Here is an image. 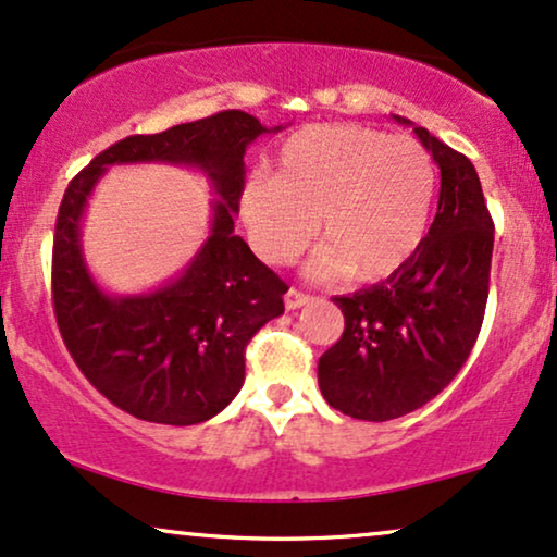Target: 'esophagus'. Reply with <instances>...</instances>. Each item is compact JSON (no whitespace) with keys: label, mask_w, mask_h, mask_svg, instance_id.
Instances as JSON below:
<instances>
[{"label":"esophagus","mask_w":557,"mask_h":557,"mask_svg":"<svg viewBox=\"0 0 557 557\" xmlns=\"http://www.w3.org/2000/svg\"><path fill=\"white\" fill-rule=\"evenodd\" d=\"M308 300H311V295L295 290V287H290V290L285 293V308H287V311H295V308H302Z\"/></svg>","instance_id":"34e87169"}]
</instances>
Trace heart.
<instances>
[{
  "instance_id": "b5f03b06",
  "label": "heart",
  "mask_w": 557,
  "mask_h": 557,
  "mask_svg": "<svg viewBox=\"0 0 557 557\" xmlns=\"http://www.w3.org/2000/svg\"><path fill=\"white\" fill-rule=\"evenodd\" d=\"M436 200V164L419 140L364 128L311 125L242 189V218L264 262L285 264L315 234L313 272L375 283L424 244Z\"/></svg>"
}]
</instances>
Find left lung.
Returning a JSON list of instances; mask_svg holds the SVG:
<instances>
[{
  "instance_id": "left-lung-1",
  "label": "left lung",
  "mask_w": 557,
  "mask_h": 557,
  "mask_svg": "<svg viewBox=\"0 0 557 557\" xmlns=\"http://www.w3.org/2000/svg\"><path fill=\"white\" fill-rule=\"evenodd\" d=\"M413 133L442 174L434 223L388 280L334 298L344 334L319 360L321 396L362 421L406 417L445 391L470 357L488 300L494 221L475 166L426 128Z\"/></svg>"
}]
</instances>
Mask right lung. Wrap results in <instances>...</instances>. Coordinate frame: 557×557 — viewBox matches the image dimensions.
<instances>
[{"mask_svg": "<svg viewBox=\"0 0 557 557\" xmlns=\"http://www.w3.org/2000/svg\"><path fill=\"white\" fill-rule=\"evenodd\" d=\"M277 131L249 112L223 110L117 140L69 182L53 236L55 323L84 377L131 417L172 426L213 419L242 391L246 344L283 315L287 285L234 234L244 153L262 133ZM115 163L200 168L219 197L207 244L177 278L151 294H104L81 255L83 208Z\"/></svg>", "mask_w": 557, "mask_h": 557, "instance_id": "1", "label": "right lung"}]
</instances>
